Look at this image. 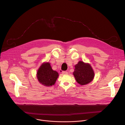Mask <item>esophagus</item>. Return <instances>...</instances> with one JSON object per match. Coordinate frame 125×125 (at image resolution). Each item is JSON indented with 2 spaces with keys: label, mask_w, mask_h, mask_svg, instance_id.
Returning <instances> with one entry per match:
<instances>
[{
  "label": "esophagus",
  "mask_w": 125,
  "mask_h": 125,
  "mask_svg": "<svg viewBox=\"0 0 125 125\" xmlns=\"http://www.w3.org/2000/svg\"><path fill=\"white\" fill-rule=\"evenodd\" d=\"M62 74L63 75H67L68 74V72H67V71H63Z\"/></svg>",
  "instance_id": "34e87169"
}]
</instances>
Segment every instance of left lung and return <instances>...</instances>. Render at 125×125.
I'll return each mask as SVG.
<instances>
[{"instance_id": "obj_1", "label": "left lung", "mask_w": 125, "mask_h": 125, "mask_svg": "<svg viewBox=\"0 0 125 125\" xmlns=\"http://www.w3.org/2000/svg\"><path fill=\"white\" fill-rule=\"evenodd\" d=\"M75 67L73 75L78 83L85 85L93 80L94 73L90 64L80 61L75 66Z\"/></svg>"}]
</instances>
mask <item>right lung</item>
Instances as JSON below:
<instances>
[{"instance_id":"right-lung-1","label":"right lung","mask_w":125,"mask_h":125,"mask_svg":"<svg viewBox=\"0 0 125 125\" xmlns=\"http://www.w3.org/2000/svg\"><path fill=\"white\" fill-rule=\"evenodd\" d=\"M37 78L42 85L50 86L54 85L59 76L56 71L53 70L48 62L43 63L38 69Z\"/></svg>"}]
</instances>
